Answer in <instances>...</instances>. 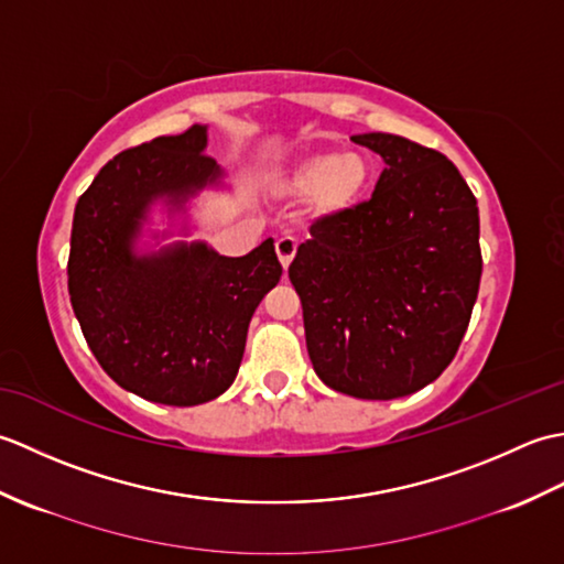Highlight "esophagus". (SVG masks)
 I'll use <instances>...</instances> for the list:
<instances>
[{
	"instance_id": "1",
	"label": "esophagus",
	"mask_w": 564,
	"mask_h": 564,
	"mask_svg": "<svg viewBox=\"0 0 564 564\" xmlns=\"http://www.w3.org/2000/svg\"><path fill=\"white\" fill-rule=\"evenodd\" d=\"M295 251H297V239L293 235L283 232L279 239H275V254H279V261L283 269L291 267Z\"/></svg>"
}]
</instances>
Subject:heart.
<instances>
[{
	"mask_svg": "<svg viewBox=\"0 0 564 564\" xmlns=\"http://www.w3.org/2000/svg\"><path fill=\"white\" fill-rule=\"evenodd\" d=\"M289 188L310 196L315 215H339L364 198L370 184V166L358 152L307 154L289 174Z\"/></svg>",
	"mask_w": 564,
	"mask_h": 564,
	"instance_id": "heart-1",
	"label": "heart"
}]
</instances>
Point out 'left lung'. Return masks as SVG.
Masks as SVG:
<instances>
[{
	"label": "left lung",
	"instance_id": "8db88e82",
	"mask_svg": "<svg viewBox=\"0 0 564 564\" xmlns=\"http://www.w3.org/2000/svg\"><path fill=\"white\" fill-rule=\"evenodd\" d=\"M386 162L373 196L325 215L289 279L325 386L394 400L453 361L480 291V213L455 164L390 133L351 138Z\"/></svg>",
	"mask_w": 564,
	"mask_h": 564
}]
</instances>
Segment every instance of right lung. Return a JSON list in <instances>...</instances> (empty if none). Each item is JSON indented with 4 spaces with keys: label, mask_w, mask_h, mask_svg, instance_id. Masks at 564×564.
Returning a JSON list of instances; mask_svg holds the SVG:
<instances>
[{
    "label": "right lung",
    "mask_w": 564,
    "mask_h": 564,
    "mask_svg": "<svg viewBox=\"0 0 564 564\" xmlns=\"http://www.w3.org/2000/svg\"><path fill=\"white\" fill-rule=\"evenodd\" d=\"M206 140L191 126L118 152L79 196L69 237V303L91 354L121 388L172 406L232 386L249 319L283 273L273 239L237 259L203 242L133 251L152 200L182 206L218 182Z\"/></svg>",
    "instance_id": "add662e5"
}]
</instances>
